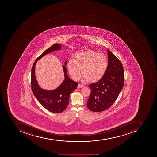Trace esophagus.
<instances>
[{
    "label": "esophagus",
    "instance_id": "esophagus-1",
    "mask_svg": "<svg viewBox=\"0 0 157 157\" xmlns=\"http://www.w3.org/2000/svg\"><path fill=\"white\" fill-rule=\"evenodd\" d=\"M83 87H84V85L81 84H78V86H77L78 88H82Z\"/></svg>",
    "mask_w": 157,
    "mask_h": 157
}]
</instances>
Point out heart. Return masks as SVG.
Listing matches in <instances>:
<instances>
[{"instance_id":"obj_1","label":"heart","mask_w":157,"mask_h":157,"mask_svg":"<svg viewBox=\"0 0 157 157\" xmlns=\"http://www.w3.org/2000/svg\"><path fill=\"white\" fill-rule=\"evenodd\" d=\"M106 56L102 53L87 51L77 53L74 62L69 61L67 69L75 80H78L82 75L89 82H95L102 79L108 67Z\"/></svg>"}]
</instances>
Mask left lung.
Masks as SVG:
<instances>
[{"label": "left lung", "mask_w": 157, "mask_h": 157, "mask_svg": "<svg viewBox=\"0 0 157 157\" xmlns=\"http://www.w3.org/2000/svg\"><path fill=\"white\" fill-rule=\"evenodd\" d=\"M108 67L102 79L90 84L91 92L87 106L93 112H99L114 104L124 84L123 67L119 59L107 50Z\"/></svg>", "instance_id": "1"}]
</instances>
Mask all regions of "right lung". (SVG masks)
I'll use <instances>...</instances> for the list:
<instances>
[{
    "label": "right lung",
    "mask_w": 157,
    "mask_h": 157,
    "mask_svg": "<svg viewBox=\"0 0 157 157\" xmlns=\"http://www.w3.org/2000/svg\"><path fill=\"white\" fill-rule=\"evenodd\" d=\"M62 48V45L57 43L47 49L37 58L32 69L31 83L33 94L43 107L49 111L54 113H60L65 110L68 105L70 95L77 88L78 83L71 80L67 75V69L65 67L67 63L66 60L64 62V65L63 66L64 79L62 83L53 90H46L42 88L39 86L36 79L35 66L37 61L44 56L53 52L59 51Z\"/></svg>",
    "instance_id": "add662e5"
}]
</instances>
